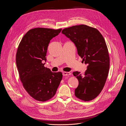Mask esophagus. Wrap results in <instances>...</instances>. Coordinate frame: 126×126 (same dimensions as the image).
Returning a JSON list of instances; mask_svg holds the SVG:
<instances>
[{"label": "esophagus", "instance_id": "34e87169", "mask_svg": "<svg viewBox=\"0 0 126 126\" xmlns=\"http://www.w3.org/2000/svg\"><path fill=\"white\" fill-rule=\"evenodd\" d=\"M71 74V73L70 72H63V75L64 76H68V75H70Z\"/></svg>", "mask_w": 126, "mask_h": 126}]
</instances>
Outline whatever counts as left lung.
Returning <instances> with one entry per match:
<instances>
[{"instance_id":"left-lung-1","label":"left lung","mask_w":126,"mask_h":126,"mask_svg":"<svg viewBox=\"0 0 126 126\" xmlns=\"http://www.w3.org/2000/svg\"><path fill=\"white\" fill-rule=\"evenodd\" d=\"M62 33L74 42L82 61L88 64L83 75L78 71L73 73L79 81L75 95L82 101L92 100L102 91L109 73L110 58L105 40L96 28L84 24L64 28Z\"/></svg>"}]
</instances>
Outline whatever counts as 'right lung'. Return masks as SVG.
Listing matches in <instances>:
<instances>
[{"instance_id":"add662e5","label":"right lung","mask_w":126,"mask_h":126,"mask_svg":"<svg viewBox=\"0 0 126 126\" xmlns=\"http://www.w3.org/2000/svg\"><path fill=\"white\" fill-rule=\"evenodd\" d=\"M61 30L46 28L30 29L18 47L16 63L20 81L26 92L37 101L45 102L53 97L62 80V72H52L42 63L46 60L50 40Z\"/></svg>"}]
</instances>
